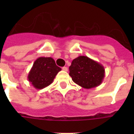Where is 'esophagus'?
Segmentation results:
<instances>
[{"label": "esophagus", "instance_id": "34e87169", "mask_svg": "<svg viewBox=\"0 0 134 134\" xmlns=\"http://www.w3.org/2000/svg\"><path fill=\"white\" fill-rule=\"evenodd\" d=\"M62 69H63V71H67V70H68V68H67V67H63Z\"/></svg>", "mask_w": 134, "mask_h": 134}]
</instances>
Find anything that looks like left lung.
I'll use <instances>...</instances> for the list:
<instances>
[{
  "label": "left lung",
  "mask_w": 134,
  "mask_h": 134,
  "mask_svg": "<svg viewBox=\"0 0 134 134\" xmlns=\"http://www.w3.org/2000/svg\"><path fill=\"white\" fill-rule=\"evenodd\" d=\"M69 69L72 81L86 89L99 86L105 76L104 66L84 55L74 59Z\"/></svg>",
  "instance_id": "1"
}]
</instances>
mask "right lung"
<instances>
[{
	"mask_svg": "<svg viewBox=\"0 0 134 134\" xmlns=\"http://www.w3.org/2000/svg\"><path fill=\"white\" fill-rule=\"evenodd\" d=\"M60 71L61 68L55 65L52 58L40 57L33 63L28 79L35 88L43 89L52 83Z\"/></svg>",
	"mask_w": 134,
	"mask_h": 134,
	"instance_id": "obj_1",
	"label": "right lung"
}]
</instances>
